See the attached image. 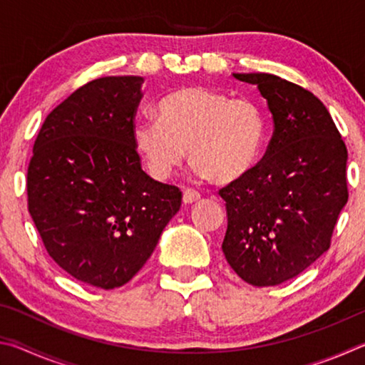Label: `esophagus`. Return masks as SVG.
I'll use <instances>...</instances> for the list:
<instances>
[{
    "label": "esophagus",
    "mask_w": 365,
    "mask_h": 365,
    "mask_svg": "<svg viewBox=\"0 0 365 365\" xmlns=\"http://www.w3.org/2000/svg\"><path fill=\"white\" fill-rule=\"evenodd\" d=\"M200 193L197 191H193V190H185L183 191V202L185 205H193V202H196L197 200H200Z\"/></svg>",
    "instance_id": "esophagus-1"
}]
</instances>
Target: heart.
<instances>
[{
	"instance_id": "obj_1",
	"label": "heart",
	"mask_w": 365,
	"mask_h": 365,
	"mask_svg": "<svg viewBox=\"0 0 365 365\" xmlns=\"http://www.w3.org/2000/svg\"><path fill=\"white\" fill-rule=\"evenodd\" d=\"M135 150L148 174L165 182L187 158L201 180L227 185L243 180L261 158L265 120L250 100H232L206 86H185L158 104V120L133 122Z\"/></svg>"
}]
</instances>
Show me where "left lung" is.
<instances>
[{
    "label": "left lung",
    "instance_id": "left-lung-1",
    "mask_svg": "<svg viewBox=\"0 0 365 365\" xmlns=\"http://www.w3.org/2000/svg\"><path fill=\"white\" fill-rule=\"evenodd\" d=\"M256 85L274 119V135L250 175L219 193L225 201L227 262L255 287L299 275L329 250L348 202V151L324 103L272 73H233Z\"/></svg>",
    "mask_w": 365,
    "mask_h": 365
}]
</instances>
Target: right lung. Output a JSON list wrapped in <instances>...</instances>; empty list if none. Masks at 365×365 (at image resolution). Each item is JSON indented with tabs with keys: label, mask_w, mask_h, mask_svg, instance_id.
<instances>
[{
	"label": "right lung",
	"mask_w": 365,
	"mask_h": 365,
	"mask_svg": "<svg viewBox=\"0 0 365 365\" xmlns=\"http://www.w3.org/2000/svg\"><path fill=\"white\" fill-rule=\"evenodd\" d=\"M138 76L80 86L43 122L27 172L29 212L48 255L88 285H125L153 255L182 191L141 169L132 138Z\"/></svg>",
	"instance_id": "obj_1"
}]
</instances>
